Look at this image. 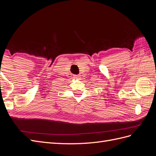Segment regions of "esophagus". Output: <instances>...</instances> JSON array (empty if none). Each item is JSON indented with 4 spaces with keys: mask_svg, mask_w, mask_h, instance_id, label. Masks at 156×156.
<instances>
[{
    "mask_svg": "<svg viewBox=\"0 0 156 156\" xmlns=\"http://www.w3.org/2000/svg\"><path fill=\"white\" fill-rule=\"evenodd\" d=\"M73 77L75 79H80V75H73Z\"/></svg>",
    "mask_w": 156,
    "mask_h": 156,
    "instance_id": "obj_1",
    "label": "esophagus"
}]
</instances>
